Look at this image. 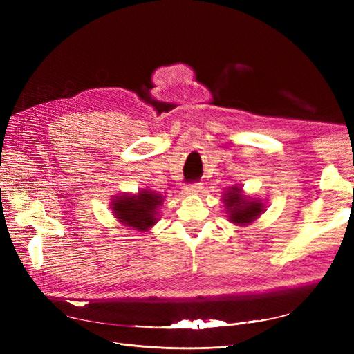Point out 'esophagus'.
<instances>
[{
  "label": "esophagus",
  "instance_id": "34e87169",
  "mask_svg": "<svg viewBox=\"0 0 354 354\" xmlns=\"http://www.w3.org/2000/svg\"><path fill=\"white\" fill-rule=\"evenodd\" d=\"M202 190V185L201 183H194V185H186L183 187V192L186 195H198L199 192Z\"/></svg>",
  "mask_w": 354,
  "mask_h": 354
}]
</instances>
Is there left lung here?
I'll return each instance as SVG.
<instances>
[{"label": "left lung", "instance_id": "obj_1", "mask_svg": "<svg viewBox=\"0 0 354 354\" xmlns=\"http://www.w3.org/2000/svg\"><path fill=\"white\" fill-rule=\"evenodd\" d=\"M224 208L227 211L229 221L245 226L259 218L264 211V203L260 199H251L242 194V189L233 186L223 194Z\"/></svg>", "mask_w": 354, "mask_h": 354}]
</instances>
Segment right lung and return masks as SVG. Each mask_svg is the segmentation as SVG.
I'll use <instances>...</instances> for the list:
<instances>
[{
    "mask_svg": "<svg viewBox=\"0 0 354 354\" xmlns=\"http://www.w3.org/2000/svg\"><path fill=\"white\" fill-rule=\"evenodd\" d=\"M164 196L152 190L143 189L137 195H120L112 199L115 218L124 226L137 232H147L158 221V208L162 205Z\"/></svg>",
    "mask_w": 354,
    "mask_h": 354,
    "instance_id": "add662e5",
    "label": "right lung"
}]
</instances>
